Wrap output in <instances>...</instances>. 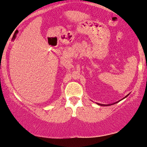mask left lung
Listing matches in <instances>:
<instances>
[{
    "instance_id": "left-lung-1",
    "label": "left lung",
    "mask_w": 147,
    "mask_h": 147,
    "mask_svg": "<svg viewBox=\"0 0 147 147\" xmlns=\"http://www.w3.org/2000/svg\"><path fill=\"white\" fill-rule=\"evenodd\" d=\"M128 95H129V94H128V95H126V96H125V97H124V98H123V99H121V100L124 99V98H125V97H127V96H128ZM121 100H120V101H121ZM119 101H117V102H116V103H113V104H108V105H103V104H100V103H97V105H100V106H110V105H114V104H115V103H118V102H119Z\"/></svg>"
}]
</instances>
